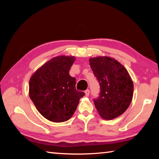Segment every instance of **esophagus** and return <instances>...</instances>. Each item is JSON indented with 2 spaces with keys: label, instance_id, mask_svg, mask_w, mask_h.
<instances>
[{
  "label": "esophagus",
  "instance_id": "34e87169",
  "mask_svg": "<svg viewBox=\"0 0 159 159\" xmlns=\"http://www.w3.org/2000/svg\"><path fill=\"white\" fill-rule=\"evenodd\" d=\"M85 95L87 96V97H88V96H89V95H90V90H86L85 91Z\"/></svg>",
  "mask_w": 159,
  "mask_h": 159
}]
</instances>
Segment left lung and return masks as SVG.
<instances>
[{"label": "left lung", "instance_id": "left-lung-1", "mask_svg": "<svg viewBox=\"0 0 159 159\" xmlns=\"http://www.w3.org/2000/svg\"><path fill=\"white\" fill-rule=\"evenodd\" d=\"M90 65L100 86V93L94 104L99 114L111 120L124 113L131 103L133 83L128 72L114 58H90Z\"/></svg>", "mask_w": 159, "mask_h": 159}]
</instances>
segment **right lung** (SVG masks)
Returning a JSON list of instances; mask_svg holds the SVG:
<instances>
[{
  "instance_id": "right-lung-1",
  "label": "right lung",
  "mask_w": 159,
  "mask_h": 159,
  "mask_svg": "<svg viewBox=\"0 0 159 159\" xmlns=\"http://www.w3.org/2000/svg\"><path fill=\"white\" fill-rule=\"evenodd\" d=\"M76 59L57 56L44 64L29 80V97L43 116L52 122L68 120L85 95L76 89L69 70Z\"/></svg>"
}]
</instances>
